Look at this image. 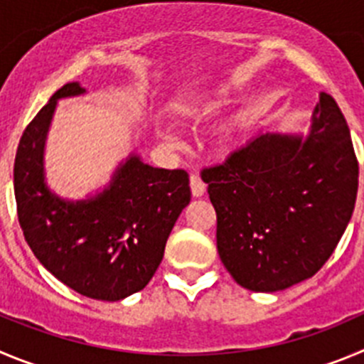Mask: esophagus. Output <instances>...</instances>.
<instances>
[{
  "label": "esophagus",
  "mask_w": 364,
  "mask_h": 364,
  "mask_svg": "<svg viewBox=\"0 0 364 364\" xmlns=\"http://www.w3.org/2000/svg\"><path fill=\"white\" fill-rule=\"evenodd\" d=\"M190 190H192L193 198H203L206 192V185L198 174L190 176Z\"/></svg>",
  "instance_id": "34e87169"
}]
</instances>
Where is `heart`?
Segmentation results:
<instances>
[{"mask_svg":"<svg viewBox=\"0 0 364 364\" xmlns=\"http://www.w3.org/2000/svg\"><path fill=\"white\" fill-rule=\"evenodd\" d=\"M163 138H165V140H172V136L168 134V132H163Z\"/></svg>","mask_w":364,"mask_h":364,"instance_id":"obj_1","label":"heart"}]
</instances>
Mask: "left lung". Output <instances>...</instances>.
<instances>
[{"mask_svg": "<svg viewBox=\"0 0 364 364\" xmlns=\"http://www.w3.org/2000/svg\"><path fill=\"white\" fill-rule=\"evenodd\" d=\"M201 178L224 267L246 289L274 293L314 277L336 250L359 165L341 109L321 93L307 136L260 134Z\"/></svg>", "mask_w": 364, "mask_h": 364, "instance_id": "8db88e82", "label": "left lung"}]
</instances>
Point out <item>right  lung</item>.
<instances>
[{"label": "right lung", "mask_w": 364, "mask_h": 364, "mask_svg": "<svg viewBox=\"0 0 364 364\" xmlns=\"http://www.w3.org/2000/svg\"><path fill=\"white\" fill-rule=\"evenodd\" d=\"M86 93L79 82L57 90L26 125L14 163L18 217L30 250L57 280L93 300L138 293L161 264L179 213L190 203L188 174L131 154L100 193L59 198L44 183V141L59 98Z\"/></svg>", "instance_id": "add662e5"}]
</instances>
